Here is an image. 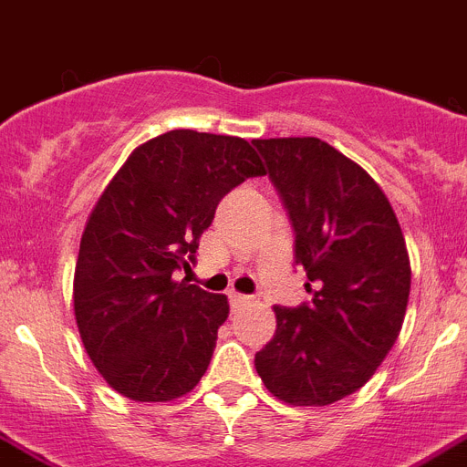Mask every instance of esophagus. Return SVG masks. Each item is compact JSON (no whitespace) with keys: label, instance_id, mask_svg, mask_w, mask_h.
<instances>
[{"label":"esophagus","instance_id":"obj_1","mask_svg":"<svg viewBox=\"0 0 467 467\" xmlns=\"http://www.w3.org/2000/svg\"><path fill=\"white\" fill-rule=\"evenodd\" d=\"M251 299L248 295H242V293H230V302H233V306H244V304H251Z\"/></svg>","mask_w":467,"mask_h":467}]
</instances>
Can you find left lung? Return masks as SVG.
I'll list each match as a JSON object with an SVG mask.
<instances>
[{"mask_svg":"<svg viewBox=\"0 0 467 467\" xmlns=\"http://www.w3.org/2000/svg\"><path fill=\"white\" fill-rule=\"evenodd\" d=\"M295 228L308 306H274L276 332L255 355L287 405H332L371 380L403 325L410 255L385 191L317 138L254 140Z\"/></svg>","mask_w":467,"mask_h":467,"instance_id":"left-lung-1","label":"left lung"}]
</instances>
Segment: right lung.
<instances>
[{
    "label": "right lung",
    "mask_w": 467,
    "mask_h": 467,
    "mask_svg": "<svg viewBox=\"0 0 467 467\" xmlns=\"http://www.w3.org/2000/svg\"><path fill=\"white\" fill-rule=\"evenodd\" d=\"M244 138L168 130L135 147L87 216L73 276V313L96 371L121 396L168 403L207 371L225 295L186 281L216 204L265 174Z\"/></svg>",
    "instance_id": "right-lung-1"
}]
</instances>
